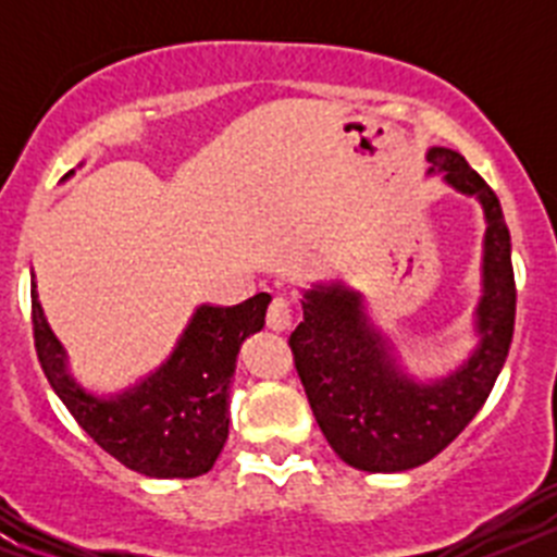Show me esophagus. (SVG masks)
Returning <instances> with one entry per match:
<instances>
[{
	"mask_svg": "<svg viewBox=\"0 0 557 557\" xmlns=\"http://www.w3.org/2000/svg\"><path fill=\"white\" fill-rule=\"evenodd\" d=\"M289 323H293V304H289V298H284V295H275L268 307V326L273 329V332H284Z\"/></svg>",
	"mask_w": 557,
	"mask_h": 557,
	"instance_id": "esophagus-1",
	"label": "esophagus"
}]
</instances>
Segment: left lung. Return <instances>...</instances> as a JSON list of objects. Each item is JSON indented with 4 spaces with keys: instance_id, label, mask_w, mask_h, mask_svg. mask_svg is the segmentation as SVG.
<instances>
[{
    "instance_id": "8db88e82",
    "label": "left lung",
    "mask_w": 557,
    "mask_h": 557,
    "mask_svg": "<svg viewBox=\"0 0 557 557\" xmlns=\"http://www.w3.org/2000/svg\"><path fill=\"white\" fill-rule=\"evenodd\" d=\"M426 159L430 172H444L446 184L485 211L480 346L469 362L432 385L410 379L368 323L362 298L343 284L304 293V321L289 334L295 371L329 446L373 474L416 469L441 455L485 405L513 339L516 282L499 198L460 152L432 147Z\"/></svg>"
}]
</instances>
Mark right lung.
<instances>
[{
  "instance_id": "1",
  "label": "right lung",
  "mask_w": 557,
  "mask_h": 557,
  "mask_svg": "<svg viewBox=\"0 0 557 557\" xmlns=\"http://www.w3.org/2000/svg\"><path fill=\"white\" fill-rule=\"evenodd\" d=\"M270 295L236 307H200L159 371L131 391L97 398L66 371V351L49 329L33 282V337L49 385L100 449L145 476H200L228 437V387L236 354L264 326Z\"/></svg>"
}]
</instances>
